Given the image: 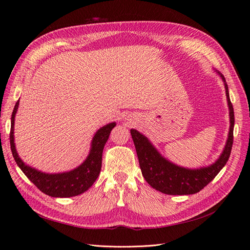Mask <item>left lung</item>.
Here are the masks:
<instances>
[{
  "instance_id": "obj_1",
  "label": "left lung",
  "mask_w": 250,
  "mask_h": 250,
  "mask_svg": "<svg viewBox=\"0 0 250 250\" xmlns=\"http://www.w3.org/2000/svg\"><path fill=\"white\" fill-rule=\"evenodd\" d=\"M216 73L224 83L229 109V131L222 153L215 163L197 169L180 167L164 157L145 135L135 129L130 130L143 176L156 191L168 195H191L198 193L216 177L228 163L233 141L234 115L229 99L228 83L220 72L216 71Z\"/></svg>"
}]
</instances>
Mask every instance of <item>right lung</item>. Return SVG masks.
<instances>
[{
	"instance_id": "add662e5",
	"label": "right lung",
	"mask_w": 250,
	"mask_h": 250,
	"mask_svg": "<svg viewBox=\"0 0 250 250\" xmlns=\"http://www.w3.org/2000/svg\"><path fill=\"white\" fill-rule=\"evenodd\" d=\"M19 104L20 100H18L14 106L11 116L10 148L14 161L20 169L42 193L51 197H73V196H77L87 191L99 176L102 166L103 149L109 138L110 131L117 125L116 122L104 125L95 133L92 144H90L89 153L85 161L78 167L62 173H44L26 165L18 154L16 143H14V120H16Z\"/></svg>"
}]
</instances>
